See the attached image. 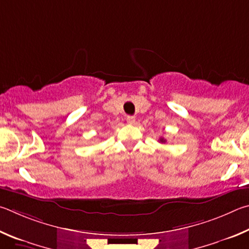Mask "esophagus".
Here are the masks:
<instances>
[{"mask_svg":"<svg viewBox=\"0 0 249 249\" xmlns=\"http://www.w3.org/2000/svg\"><path fill=\"white\" fill-rule=\"evenodd\" d=\"M127 122H128L129 124H134V122H136V117L128 116L127 117Z\"/></svg>","mask_w":249,"mask_h":249,"instance_id":"1","label":"esophagus"}]
</instances>
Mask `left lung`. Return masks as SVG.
I'll list each match as a JSON object with an SVG mask.
<instances>
[{
    "label": "left lung",
    "mask_w": 249,
    "mask_h": 249,
    "mask_svg": "<svg viewBox=\"0 0 249 249\" xmlns=\"http://www.w3.org/2000/svg\"><path fill=\"white\" fill-rule=\"evenodd\" d=\"M160 143H165V142H166V141H165L163 138H160Z\"/></svg>",
    "instance_id": "8db88e82"
}]
</instances>
